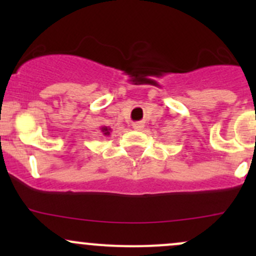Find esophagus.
Masks as SVG:
<instances>
[{
	"mask_svg": "<svg viewBox=\"0 0 256 256\" xmlns=\"http://www.w3.org/2000/svg\"><path fill=\"white\" fill-rule=\"evenodd\" d=\"M144 122H135V124H132V128H135V130H142L144 128Z\"/></svg>",
	"mask_w": 256,
	"mask_h": 256,
	"instance_id": "34e87169",
	"label": "esophagus"
}]
</instances>
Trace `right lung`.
<instances>
[{"instance_id": "1", "label": "right lung", "mask_w": 256, "mask_h": 256, "mask_svg": "<svg viewBox=\"0 0 256 256\" xmlns=\"http://www.w3.org/2000/svg\"><path fill=\"white\" fill-rule=\"evenodd\" d=\"M100 131H102V135L109 136L110 135V131H112V128H106V126H102V128H100Z\"/></svg>"}]
</instances>
